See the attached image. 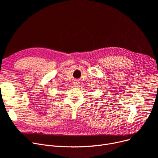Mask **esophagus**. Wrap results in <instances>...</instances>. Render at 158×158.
<instances>
[{"instance_id": "34e87169", "label": "esophagus", "mask_w": 158, "mask_h": 158, "mask_svg": "<svg viewBox=\"0 0 158 158\" xmlns=\"http://www.w3.org/2000/svg\"><path fill=\"white\" fill-rule=\"evenodd\" d=\"M79 84H80V82H78V81H77V80L74 81L73 82V85L74 87H78L79 85Z\"/></svg>"}]
</instances>
